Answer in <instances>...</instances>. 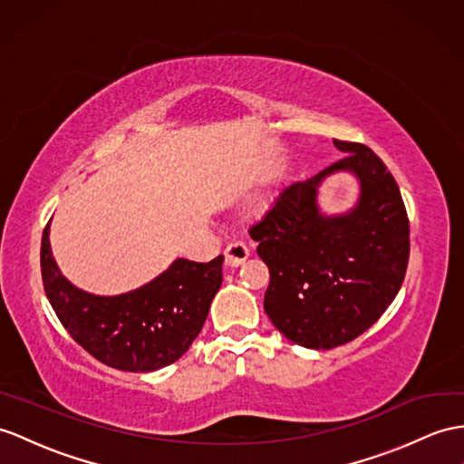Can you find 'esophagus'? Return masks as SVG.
Instances as JSON below:
<instances>
[{
  "label": "esophagus",
  "mask_w": 464,
  "mask_h": 464,
  "mask_svg": "<svg viewBox=\"0 0 464 464\" xmlns=\"http://www.w3.org/2000/svg\"><path fill=\"white\" fill-rule=\"evenodd\" d=\"M247 256H250L247 246L242 242H234L224 250V264L228 267H238L246 262Z\"/></svg>",
  "instance_id": "esophagus-1"
}]
</instances>
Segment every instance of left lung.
<instances>
[{
	"label": "left lung",
	"instance_id": "left-lung-1",
	"mask_svg": "<svg viewBox=\"0 0 464 464\" xmlns=\"http://www.w3.org/2000/svg\"><path fill=\"white\" fill-rule=\"evenodd\" d=\"M341 161L279 193L250 228L269 267L264 309L291 343L329 350L368 331L403 284L410 220L400 187L362 143L338 141ZM350 170L361 183L357 207L326 218L316 205L322 180Z\"/></svg>",
	"mask_w": 464,
	"mask_h": 464
}]
</instances>
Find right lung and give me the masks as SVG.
I'll list each match as a JSON object with an SVG mask.
<instances>
[{
  "instance_id": "add662e5",
  "label": "right lung",
  "mask_w": 464,
  "mask_h": 464,
  "mask_svg": "<svg viewBox=\"0 0 464 464\" xmlns=\"http://www.w3.org/2000/svg\"><path fill=\"white\" fill-rule=\"evenodd\" d=\"M222 262L224 256L208 264L180 257L140 289L100 297L61 274L49 224L41 240L43 287L56 317L90 356L123 372L160 370L187 353L222 285Z\"/></svg>"
}]
</instances>
